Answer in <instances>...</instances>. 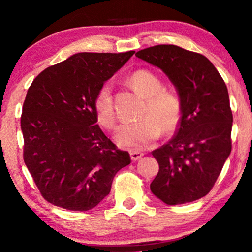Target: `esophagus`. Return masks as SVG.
Returning <instances> with one entry per match:
<instances>
[{
  "mask_svg": "<svg viewBox=\"0 0 252 252\" xmlns=\"http://www.w3.org/2000/svg\"><path fill=\"white\" fill-rule=\"evenodd\" d=\"M143 153H140V151H130V158H132V160H139L141 158L143 157Z\"/></svg>",
  "mask_w": 252,
  "mask_h": 252,
  "instance_id": "1",
  "label": "esophagus"
}]
</instances>
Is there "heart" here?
I'll use <instances>...</instances> for the list:
<instances>
[{"instance_id": "obj_1", "label": "heart", "mask_w": 252, "mask_h": 252, "mask_svg": "<svg viewBox=\"0 0 252 252\" xmlns=\"http://www.w3.org/2000/svg\"><path fill=\"white\" fill-rule=\"evenodd\" d=\"M130 84L146 97L142 110L144 118L119 126L116 141L119 146L130 149H143L159 137L161 128L170 133L177 128L181 118V102L174 93L164 91L160 79L148 70H137L129 77ZM94 110L97 122L112 129L116 125L111 85L103 84L96 93Z\"/></svg>"}]
</instances>
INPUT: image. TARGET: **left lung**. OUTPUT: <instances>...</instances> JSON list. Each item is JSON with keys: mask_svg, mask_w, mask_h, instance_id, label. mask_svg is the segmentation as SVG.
<instances>
[{"mask_svg": "<svg viewBox=\"0 0 252 252\" xmlns=\"http://www.w3.org/2000/svg\"><path fill=\"white\" fill-rule=\"evenodd\" d=\"M135 56L159 67L181 102L177 134L153 151L159 171L151 192L168 205L204 197L232 150L233 115L225 81L205 56L173 44L146 48Z\"/></svg>", "mask_w": 252, "mask_h": 252, "instance_id": "left-lung-1", "label": "left lung"}]
</instances>
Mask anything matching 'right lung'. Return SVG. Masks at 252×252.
<instances>
[{
	"label": "right lung",
	"instance_id": "obj_1",
	"mask_svg": "<svg viewBox=\"0 0 252 252\" xmlns=\"http://www.w3.org/2000/svg\"><path fill=\"white\" fill-rule=\"evenodd\" d=\"M134 53L74 54L30 86L20 118L24 161L47 202L72 211L95 208L130 163L96 124L94 98Z\"/></svg>",
	"mask_w": 252,
	"mask_h": 252
}]
</instances>
